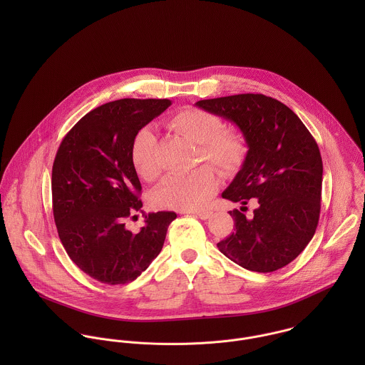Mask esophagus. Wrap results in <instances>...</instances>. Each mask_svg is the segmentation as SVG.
Masks as SVG:
<instances>
[{
  "instance_id": "34e87169",
  "label": "esophagus",
  "mask_w": 365,
  "mask_h": 365,
  "mask_svg": "<svg viewBox=\"0 0 365 365\" xmlns=\"http://www.w3.org/2000/svg\"><path fill=\"white\" fill-rule=\"evenodd\" d=\"M194 215H197L200 219H202V220H207L210 217V215H212V212L210 210H197V212H194Z\"/></svg>"
}]
</instances>
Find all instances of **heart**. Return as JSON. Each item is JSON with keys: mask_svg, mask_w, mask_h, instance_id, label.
Wrapping results in <instances>:
<instances>
[{"mask_svg": "<svg viewBox=\"0 0 365 365\" xmlns=\"http://www.w3.org/2000/svg\"><path fill=\"white\" fill-rule=\"evenodd\" d=\"M168 128L200 145L197 161H208L223 174L237 171L247 156V140L239 129H222L215 113L200 108H185L174 113ZM157 139L150 129L138 132L132 142L130 160L135 171L146 181H155L160 171L156 163ZM217 178L209 167L190 174L167 178L153 194L157 208L195 210L202 208L216 192Z\"/></svg>", "mask_w": 365, "mask_h": 365, "instance_id": "b5f03b06", "label": "heart"}]
</instances>
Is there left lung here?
<instances>
[{
    "instance_id": "left-lung-1",
    "label": "left lung",
    "mask_w": 365,
    "mask_h": 365,
    "mask_svg": "<svg viewBox=\"0 0 365 365\" xmlns=\"http://www.w3.org/2000/svg\"><path fill=\"white\" fill-rule=\"evenodd\" d=\"M233 122L247 140V156L222 198L259 207L247 219L230 210L235 232L217 249L240 267L271 272L295 260L312 240L320 213L323 163L312 135L287 105L262 94L198 101Z\"/></svg>"
}]
</instances>
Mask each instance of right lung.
Segmentation results:
<instances>
[{
	"label": "right lung",
	"mask_w": 365,
	"mask_h": 365,
	"mask_svg": "<svg viewBox=\"0 0 365 365\" xmlns=\"http://www.w3.org/2000/svg\"><path fill=\"white\" fill-rule=\"evenodd\" d=\"M170 105V100L135 98L101 105L71 128L56 153L52 198L58 237L73 262L103 284L136 279L161 252L177 217L161 210L146 215L138 233L125 226L143 207L132 142Z\"/></svg>",
	"instance_id": "right-lung-1"
}]
</instances>
